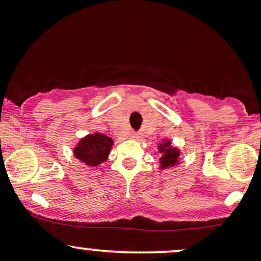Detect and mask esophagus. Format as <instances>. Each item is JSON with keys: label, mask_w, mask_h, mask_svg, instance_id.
I'll return each mask as SVG.
<instances>
[{"label": "esophagus", "mask_w": 261, "mask_h": 261, "mask_svg": "<svg viewBox=\"0 0 261 261\" xmlns=\"http://www.w3.org/2000/svg\"><path fill=\"white\" fill-rule=\"evenodd\" d=\"M130 138H132V139H138L139 137H138V133H136V132H132Z\"/></svg>", "instance_id": "34e87169"}]
</instances>
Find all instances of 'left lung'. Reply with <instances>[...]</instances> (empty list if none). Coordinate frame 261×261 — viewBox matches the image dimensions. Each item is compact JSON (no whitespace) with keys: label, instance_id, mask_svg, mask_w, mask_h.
<instances>
[{"label":"left lung","instance_id":"8db88e82","mask_svg":"<svg viewBox=\"0 0 261 261\" xmlns=\"http://www.w3.org/2000/svg\"><path fill=\"white\" fill-rule=\"evenodd\" d=\"M157 150L161 153L160 157V168L161 169H169L172 167L178 166L180 163V151L176 146L172 145V141L168 139L162 140L157 145Z\"/></svg>","mask_w":261,"mask_h":261}]
</instances>
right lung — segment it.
I'll return each mask as SVG.
<instances>
[{
	"label": "right lung",
	"mask_w": 261,
	"mask_h": 261,
	"mask_svg": "<svg viewBox=\"0 0 261 261\" xmlns=\"http://www.w3.org/2000/svg\"><path fill=\"white\" fill-rule=\"evenodd\" d=\"M112 145L114 140L110 137L95 132L79 140L72 149L73 156L86 166L94 168L109 159Z\"/></svg>",
	"instance_id": "add662e5"
}]
</instances>
